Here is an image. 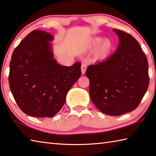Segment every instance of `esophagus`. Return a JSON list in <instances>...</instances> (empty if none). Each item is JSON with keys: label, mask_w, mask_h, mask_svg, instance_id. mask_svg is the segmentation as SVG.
Listing matches in <instances>:
<instances>
[{"label": "esophagus", "mask_w": 156, "mask_h": 156, "mask_svg": "<svg viewBox=\"0 0 156 156\" xmlns=\"http://www.w3.org/2000/svg\"><path fill=\"white\" fill-rule=\"evenodd\" d=\"M87 69V65L85 63H82L81 65V72L83 74H84Z\"/></svg>", "instance_id": "esophagus-1"}]
</instances>
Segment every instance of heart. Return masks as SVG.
I'll list each match as a JSON object with an SVG mask.
<instances>
[{
    "label": "heart",
    "mask_w": 156,
    "mask_h": 156,
    "mask_svg": "<svg viewBox=\"0 0 156 156\" xmlns=\"http://www.w3.org/2000/svg\"><path fill=\"white\" fill-rule=\"evenodd\" d=\"M101 38H95L93 41V45L95 46H98L102 44L99 48L98 56L100 58H104L109 55L113 48V44L110 39H105L104 41Z\"/></svg>",
    "instance_id": "b5f03b06"
}]
</instances>
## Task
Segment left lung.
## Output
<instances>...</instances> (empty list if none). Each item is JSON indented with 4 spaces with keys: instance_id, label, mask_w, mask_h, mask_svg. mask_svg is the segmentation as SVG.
<instances>
[{
    "instance_id": "1",
    "label": "left lung",
    "mask_w": 156,
    "mask_h": 156,
    "mask_svg": "<svg viewBox=\"0 0 156 156\" xmlns=\"http://www.w3.org/2000/svg\"><path fill=\"white\" fill-rule=\"evenodd\" d=\"M119 36L117 51L103 61L88 66L89 95L104 114L119 116L139 105L149 84V64L134 37L114 29Z\"/></svg>"
}]
</instances>
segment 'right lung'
Segmentation results:
<instances>
[{
  "mask_svg": "<svg viewBox=\"0 0 156 156\" xmlns=\"http://www.w3.org/2000/svg\"><path fill=\"white\" fill-rule=\"evenodd\" d=\"M52 35L35 30L22 39L11 56L9 84L16 102L25 114L53 117L81 76V63L63 66L53 58Z\"/></svg>",
  "mask_w": 156,
  "mask_h": 156,
  "instance_id": "1",
  "label": "right lung"
}]
</instances>
